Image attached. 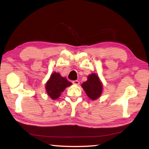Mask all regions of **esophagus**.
<instances>
[{"mask_svg":"<svg viewBox=\"0 0 149 149\" xmlns=\"http://www.w3.org/2000/svg\"><path fill=\"white\" fill-rule=\"evenodd\" d=\"M73 84H75V85H79V81L78 80L73 81Z\"/></svg>","mask_w":149,"mask_h":149,"instance_id":"1","label":"esophagus"}]
</instances>
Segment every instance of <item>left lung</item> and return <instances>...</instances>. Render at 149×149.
Listing matches in <instances>:
<instances>
[{
	"instance_id": "obj_1",
	"label": "left lung",
	"mask_w": 149,
	"mask_h": 149,
	"mask_svg": "<svg viewBox=\"0 0 149 149\" xmlns=\"http://www.w3.org/2000/svg\"><path fill=\"white\" fill-rule=\"evenodd\" d=\"M81 87L89 99L93 100L97 99L102 94V84L96 74L89 75L87 77V81L83 83Z\"/></svg>"
}]
</instances>
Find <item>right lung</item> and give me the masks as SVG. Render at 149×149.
I'll return each mask as SVG.
<instances>
[{"label":"right lung","instance_id":"1","mask_svg":"<svg viewBox=\"0 0 149 149\" xmlns=\"http://www.w3.org/2000/svg\"><path fill=\"white\" fill-rule=\"evenodd\" d=\"M72 85L65 77L61 76L59 73L54 72L52 74L46 84V91L52 99L55 100L58 98L61 93L67 87Z\"/></svg>","mask_w":149,"mask_h":149}]
</instances>
